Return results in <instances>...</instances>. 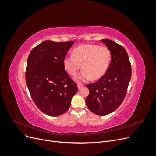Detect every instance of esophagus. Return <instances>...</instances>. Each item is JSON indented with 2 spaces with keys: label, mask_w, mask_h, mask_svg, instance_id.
Returning <instances> with one entry per match:
<instances>
[{
  "label": "esophagus",
  "mask_w": 156,
  "mask_h": 156,
  "mask_svg": "<svg viewBox=\"0 0 156 156\" xmlns=\"http://www.w3.org/2000/svg\"><path fill=\"white\" fill-rule=\"evenodd\" d=\"M77 87H78L79 89H81V88H83L84 87V85H83V84H78Z\"/></svg>",
  "instance_id": "34e87169"
}]
</instances>
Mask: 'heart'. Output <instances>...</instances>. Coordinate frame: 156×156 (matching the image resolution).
Wrapping results in <instances>:
<instances>
[{
    "label": "heart",
    "mask_w": 156,
    "mask_h": 156,
    "mask_svg": "<svg viewBox=\"0 0 156 156\" xmlns=\"http://www.w3.org/2000/svg\"><path fill=\"white\" fill-rule=\"evenodd\" d=\"M111 53L107 47L96 44H82L75 48L72 55L63 59L64 69L70 75H75L82 67L83 71L75 79L79 83L92 79L96 81L105 74L109 66Z\"/></svg>",
    "instance_id": "heart-1"
}]
</instances>
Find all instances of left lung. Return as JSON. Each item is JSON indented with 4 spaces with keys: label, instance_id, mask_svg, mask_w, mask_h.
<instances>
[{
    "label": "left lung",
    "instance_id": "left-lung-1",
    "mask_svg": "<svg viewBox=\"0 0 156 156\" xmlns=\"http://www.w3.org/2000/svg\"><path fill=\"white\" fill-rule=\"evenodd\" d=\"M111 53L105 74L95 83L87 84L90 93L86 98L88 108L94 114L105 116L115 111L126 97L131 76L128 55L122 45L110 40H101Z\"/></svg>",
    "mask_w": 156,
    "mask_h": 156
}]
</instances>
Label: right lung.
<instances>
[{"label": "right lung", "instance_id": "right-lung-1", "mask_svg": "<svg viewBox=\"0 0 156 156\" xmlns=\"http://www.w3.org/2000/svg\"><path fill=\"white\" fill-rule=\"evenodd\" d=\"M73 43L44 41L32 49L27 59L25 79L31 98L41 111L51 116L66 112L78 91L63 66Z\"/></svg>", "mask_w": 156, "mask_h": 156}]
</instances>
